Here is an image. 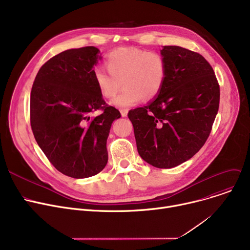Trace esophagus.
Wrapping results in <instances>:
<instances>
[{
  "instance_id": "esophagus-1",
  "label": "esophagus",
  "mask_w": 250,
  "mask_h": 250,
  "mask_svg": "<svg viewBox=\"0 0 250 250\" xmlns=\"http://www.w3.org/2000/svg\"><path fill=\"white\" fill-rule=\"evenodd\" d=\"M127 111H128V110H127L126 108H122V109H121L122 116H124V117H125V116H126V115H127Z\"/></svg>"
}]
</instances>
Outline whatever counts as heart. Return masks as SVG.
I'll return each instance as SVG.
<instances>
[{"label": "heart", "instance_id": "1", "mask_svg": "<svg viewBox=\"0 0 250 250\" xmlns=\"http://www.w3.org/2000/svg\"><path fill=\"white\" fill-rule=\"evenodd\" d=\"M105 70L94 69V82L105 98H112L121 89L122 93L111 103L117 107H127L141 98L149 101L159 95L167 76L164 57L156 51L121 47L105 57Z\"/></svg>", "mask_w": 250, "mask_h": 250}]
</instances>
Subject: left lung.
Returning <instances> with one entry per match:
<instances>
[{
	"instance_id": "8db88e82",
	"label": "left lung",
	"mask_w": 250,
	"mask_h": 250,
	"mask_svg": "<svg viewBox=\"0 0 250 250\" xmlns=\"http://www.w3.org/2000/svg\"><path fill=\"white\" fill-rule=\"evenodd\" d=\"M165 84L146 106L127 113L142 158L157 168L175 167L205 145L219 109L220 86L212 65L200 54L165 45Z\"/></svg>"
}]
</instances>
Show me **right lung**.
<instances>
[{"label":"right lung","mask_w":250,"mask_h":250,"mask_svg":"<svg viewBox=\"0 0 250 250\" xmlns=\"http://www.w3.org/2000/svg\"><path fill=\"white\" fill-rule=\"evenodd\" d=\"M99 49L64 50L39 69L30 94V125L46 158L62 174L87 178L106 166V141L121 112L109 106L93 77ZM99 110L101 114L92 117Z\"/></svg>","instance_id":"obj_1"}]
</instances>
